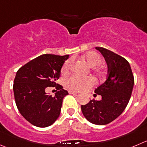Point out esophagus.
<instances>
[{
  "mask_svg": "<svg viewBox=\"0 0 147 147\" xmlns=\"http://www.w3.org/2000/svg\"><path fill=\"white\" fill-rule=\"evenodd\" d=\"M68 92H69V94H78V92H76V91H74V90H69Z\"/></svg>",
  "mask_w": 147,
  "mask_h": 147,
  "instance_id": "34e87169",
  "label": "esophagus"
}]
</instances>
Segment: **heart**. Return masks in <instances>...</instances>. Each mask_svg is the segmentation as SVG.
Instances as JSON below:
<instances>
[{
    "instance_id": "heart-1",
    "label": "heart",
    "mask_w": 147,
    "mask_h": 147,
    "mask_svg": "<svg viewBox=\"0 0 147 147\" xmlns=\"http://www.w3.org/2000/svg\"><path fill=\"white\" fill-rule=\"evenodd\" d=\"M83 58L89 66L92 67H98L102 63L103 59L98 53L94 51H90L86 53L83 56ZM72 59H67L64 61L61 67V73L67 74L69 71ZM66 88L72 90L83 91L88 90L94 86L95 80L92 77H79L77 75H72L67 78L64 82Z\"/></svg>"
}]
</instances>
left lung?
<instances>
[{
  "mask_svg": "<svg viewBox=\"0 0 147 147\" xmlns=\"http://www.w3.org/2000/svg\"><path fill=\"white\" fill-rule=\"evenodd\" d=\"M105 58L108 75L105 83L94 92L101 99L90 100L81 105L84 117L96 125H107L118 117L127 107L134 85V78L128 61L120 55L102 47H96ZM94 94V95H96Z\"/></svg>",
  "mask_w": 147,
  "mask_h": 147,
  "instance_id": "left-lung-1",
  "label": "left lung"
}]
</instances>
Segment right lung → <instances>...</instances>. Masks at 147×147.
Instances as JSON below:
<instances>
[{"mask_svg": "<svg viewBox=\"0 0 147 147\" xmlns=\"http://www.w3.org/2000/svg\"><path fill=\"white\" fill-rule=\"evenodd\" d=\"M69 55L42 54L20 67L16 74L13 90L17 109L33 125L50 126L59 117L63 98L68 94L61 85L54 96L46 93L54 87L61 69Z\"/></svg>", "mask_w": 147, "mask_h": 147, "instance_id": "add662e5", "label": "right lung"}]
</instances>
